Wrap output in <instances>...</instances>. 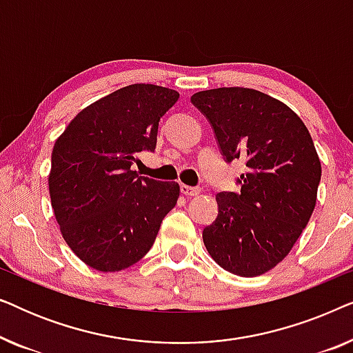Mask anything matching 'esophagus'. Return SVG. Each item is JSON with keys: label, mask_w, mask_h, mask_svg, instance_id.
Returning a JSON list of instances; mask_svg holds the SVG:
<instances>
[{"label": "esophagus", "mask_w": 353, "mask_h": 353, "mask_svg": "<svg viewBox=\"0 0 353 353\" xmlns=\"http://www.w3.org/2000/svg\"><path fill=\"white\" fill-rule=\"evenodd\" d=\"M181 192L188 197H192V196H197L201 192V188H194V186H188V185H181L180 186Z\"/></svg>", "instance_id": "1"}]
</instances>
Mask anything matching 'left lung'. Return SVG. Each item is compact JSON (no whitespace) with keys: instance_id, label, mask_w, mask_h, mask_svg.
Listing matches in <instances>:
<instances>
[{"instance_id":"8db88e82","label":"left lung","mask_w":353,"mask_h":353,"mask_svg":"<svg viewBox=\"0 0 353 353\" xmlns=\"http://www.w3.org/2000/svg\"><path fill=\"white\" fill-rule=\"evenodd\" d=\"M205 115L225 161H245L238 192L215 196L219 215L202 231L210 257L226 272L259 276L281 262L316 204L321 163L301 117L281 101L250 88L191 96Z\"/></svg>"}]
</instances>
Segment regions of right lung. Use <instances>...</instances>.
<instances>
[{
	"mask_svg": "<svg viewBox=\"0 0 353 353\" xmlns=\"http://www.w3.org/2000/svg\"><path fill=\"white\" fill-rule=\"evenodd\" d=\"M175 90L134 83L90 104L56 139L51 156V205L62 238L99 272H120L152 248L180 186L138 176V154L154 151L161 117Z\"/></svg>",
	"mask_w": 353,
	"mask_h": 353,
	"instance_id": "add662e5",
	"label": "right lung"
}]
</instances>
